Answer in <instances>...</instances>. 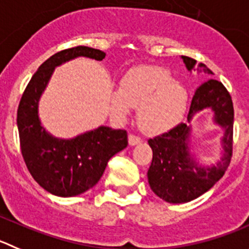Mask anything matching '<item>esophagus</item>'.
<instances>
[{
  "label": "esophagus",
  "mask_w": 249,
  "mask_h": 249,
  "mask_svg": "<svg viewBox=\"0 0 249 249\" xmlns=\"http://www.w3.org/2000/svg\"><path fill=\"white\" fill-rule=\"evenodd\" d=\"M141 141H142V140H141V138L134 135V134H130V135H129V145L130 146L138 145V143H140Z\"/></svg>",
  "instance_id": "esophagus-1"
}]
</instances>
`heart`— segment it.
I'll use <instances>...</instances> for the list:
<instances>
[{
  "label": "heart",
  "mask_w": 249,
  "mask_h": 249,
  "mask_svg": "<svg viewBox=\"0 0 249 249\" xmlns=\"http://www.w3.org/2000/svg\"><path fill=\"white\" fill-rule=\"evenodd\" d=\"M187 106L185 88L159 69L132 70L109 97V113L114 119L124 122L132 108H139V125L147 134H161L177 126Z\"/></svg>",
  "instance_id": "1"
}]
</instances>
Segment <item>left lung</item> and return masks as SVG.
Wrapping results in <instances>:
<instances>
[{
	"label": "left lung",
	"mask_w": 249,
	"mask_h": 249,
	"mask_svg": "<svg viewBox=\"0 0 249 249\" xmlns=\"http://www.w3.org/2000/svg\"><path fill=\"white\" fill-rule=\"evenodd\" d=\"M182 59L188 71H192L196 61L188 56H182ZM198 70L213 75L201 62L198 64ZM204 109H211L213 123L224 129L222 157L216 164L200 166L195 161L194 155L190 152L192 127L184 123L148 140L153 152L147 172L148 184L152 192L167 203H188L199 198L221 179L231 162L233 104L230 93L219 81L210 78L196 88L188 113V123Z\"/></svg>",
	"instance_id": "left-lung-1"
}]
</instances>
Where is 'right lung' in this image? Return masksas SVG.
Here are the masks:
<instances>
[{"label":"right lung","mask_w":249,"mask_h":249,"mask_svg":"<svg viewBox=\"0 0 249 249\" xmlns=\"http://www.w3.org/2000/svg\"><path fill=\"white\" fill-rule=\"evenodd\" d=\"M102 60L106 53L75 46L56 53L39 66L24 89L17 111L22 156L41 188L57 196H75L98 183L109 160L127 146L125 130L99 126L72 139L49 134L39 119V101L55 67L76 57Z\"/></svg>","instance_id":"right-lung-1"}]
</instances>
